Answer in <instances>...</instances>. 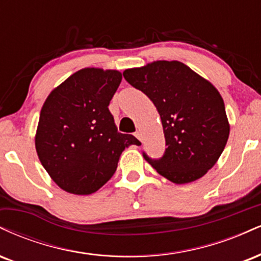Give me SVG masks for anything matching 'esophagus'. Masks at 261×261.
Returning <instances> with one entry per match:
<instances>
[{
  "mask_svg": "<svg viewBox=\"0 0 261 261\" xmlns=\"http://www.w3.org/2000/svg\"><path fill=\"white\" fill-rule=\"evenodd\" d=\"M135 136H136L139 140H141V137H142V134H141V131L137 130L136 133H135Z\"/></svg>",
  "mask_w": 261,
  "mask_h": 261,
  "instance_id": "esophagus-1",
  "label": "esophagus"
}]
</instances>
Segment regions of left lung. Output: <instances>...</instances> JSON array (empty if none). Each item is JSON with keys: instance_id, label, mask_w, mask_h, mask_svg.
Returning a JSON list of instances; mask_svg holds the SVG:
<instances>
[{"instance_id": "obj_1", "label": "left lung", "mask_w": 261, "mask_h": 261, "mask_svg": "<svg viewBox=\"0 0 261 261\" xmlns=\"http://www.w3.org/2000/svg\"><path fill=\"white\" fill-rule=\"evenodd\" d=\"M124 79L152 100L160 113L166 151L145 160L175 184L197 180L226 147L229 124L221 94L179 61H155L124 71Z\"/></svg>"}]
</instances>
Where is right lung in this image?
Here are the masks:
<instances>
[{"mask_svg":"<svg viewBox=\"0 0 261 261\" xmlns=\"http://www.w3.org/2000/svg\"><path fill=\"white\" fill-rule=\"evenodd\" d=\"M121 79L119 71L83 68L54 89L41 108L38 157L67 193H95L114 175L122 151L141 145L119 133L108 108Z\"/></svg>","mask_w":261,"mask_h":261,"instance_id":"add662e5","label":"right lung"}]
</instances>
